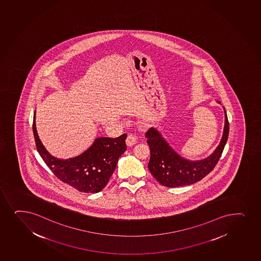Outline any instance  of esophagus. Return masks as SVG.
<instances>
[{
    "mask_svg": "<svg viewBox=\"0 0 261 261\" xmlns=\"http://www.w3.org/2000/svg\"><path fill=\"white\" fill-rule=\"evenodd\" d=\"M136 142H137V137H136L135 135H133V134L128 135L126 140V145H127L128 147H132Z\"/></svg>",
    "mask_w": 261,
    "mask_h": 261,
    "instance_id": "esophagus-1",
    "label": "esophagus"
}]
</instances>
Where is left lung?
I'll return each instance as SVG.
<instances>
[{"label": "left lung", "mask_w": 261, "mask_h": 261, "mask_svg": "<svg viewBox=\"0 0 261 261\" xmlns=\"http://www.w3.org/2000/svg\"><path fill=\"white\" fill-rule=\"evenodd\" d=\"M217 102L220 101L218 100ZM223 109L225 112V126L221 141L211 155L200 161H189L181 157L154 127H151L146 133L145 136L151 152L147 167L159 183L167 188L192 185L202 179L214 169L221 157L228 138V120L226 109L224 107Z\"/></svg>", "instance_id": "left-lung-1"}]
</instances>
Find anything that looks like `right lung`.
<instances>
[{
  "label": "right lung",
  "instance_id": "1",
  "mask_svg": "<svg viewBox=\"0 0 261 261\" xmlns=\"http://www.w3.org/2000/svg\"><path fill=\"white\" fill-rule=\"evenodd\" d=\"M35 145L41 158L62 181L83 193H99L108 184L118 160L126 150V134L117 138L100 137L82 154L73 158H56L45 148L33 122Z\"/></svg>",
  "mask_w": 261,
  "mask_h": 261
}]
</instances>
